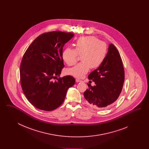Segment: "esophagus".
I'll list each match as a JSON object with an SVG mask.
<instances>
[{
    "label": "esophagus",
    "mask_w": 149,
    "mask_h": 149,
    "mask_svg": "<svg viewBox=\"0 0 149 149\" xmlns=\"http://www.w3.org/2000/svg\"><path fill=\"white\" fill-rule=\"evenodd\" d=\"M76 82L79 83V82H82V80L79 79H76Z\"/></svg>",
    "instance_id": "1"
}]
</instances>
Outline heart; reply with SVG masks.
<instances>
[{"instance_id": "b5f03b06", "label": "heart", "mask_w": 149, "mask_h": 149, "mask_svg": "<svg viewBox=\"0 0 149 149\" xmlns=\"http://www.w3.org/2000/svg\"><path fill=\"white\" fill-rule=\"evenodd\" d=\"M107 54V46L94 36H89L78 38L75 43V49L67 47L62 57L69 66L75 64L79 55H81V63L68 70V73L78 78H83L90 69H96L103 64Z\"/></svg>"}]
</instances>
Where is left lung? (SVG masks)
I'll use <instances>...</instances> for the list:
<instances>
[{"mask_svg":"<svg viewBox=\"0 0 149 149\" xmlns=\"http://www.w3.org/2000/svg\"><path fill=\"white\" fill-rule=\"evenodd\" d=\"M95 85L88 84L84 93L86 103L97 109L110 106L120 95L125 80V71L120 55L112 43L109 45L103 64L88 75Z\"/></svg>","mask_w":149,"mask_h":149,"instance_id":"8db88e82","label":"left lung"}]
</instances>
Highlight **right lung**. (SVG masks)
I'll list each match as a JSON object with an SVG mask.
<instances>
[{
	"mask_svg": "<svg viewBox=\"0 0 149 149\" xmlns=\"http://www.w3.org/2000/svg\"><path fill=\"white\" fill-rule=\"evenodd\" d=\"M74 36L72 33L52 31L37 37L25 52L20 66L22 89L36 108L54 110L64 102L68 89L75 79L59 77L64 67L63 48Z\"/></svg>",
	"mask_w": 149,
	"mask_h": 149,
	"instance_id": "obj_1",
	"label": "right lung"
}]
</instances>
